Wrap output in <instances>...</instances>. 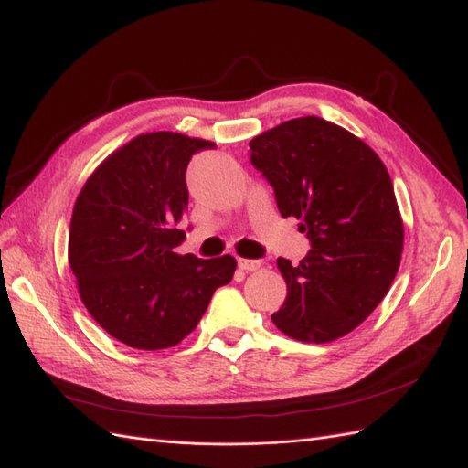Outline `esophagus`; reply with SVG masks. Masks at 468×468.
Wrapping results in <instances>:
<instances>
[{"label": "esophagus", "instance_id": "34e87169", "mask_svg": "<svg viewBox=\"0 0 468 468\" xmlns=\"http://www.w3.org/2000/svg\"><path fill=\"white\" fill-rule=\"evenodd\" d=\"M261 267L259 259H239V269L243 271H257Z\"/></svg>", "mask_w": 468, "mask_h": 468}]
</instances>
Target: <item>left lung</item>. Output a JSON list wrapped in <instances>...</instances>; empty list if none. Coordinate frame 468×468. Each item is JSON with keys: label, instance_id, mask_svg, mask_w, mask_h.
<instances>
[{"label": "left lung", "instance_id": "obj_1", "mask_svg": "<svg viewBox=\"0 0 468 468\" xmlns=\"http://www.w3.org/2000/svg\"><path fill=\"white\" fill-rule=\"evenodd\" d=\"M283 217H297L311 251L279 257L287 299L271 319L303 343L356 329L388 292L403 255V219L385 163L363 139L307 115L249 141Z\"/></svg>", "mask_w": 468, "mask_h": 468}]
</instances>
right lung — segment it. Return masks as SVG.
Returning <instances> with one entry per match:
<instances>
[{"instance_id":"right-lung-1","label":"right lung","mask_w":468,"mask_h":468,"mask_svg":"<svg viewBox=\"0 0 468 468\" xmlns=\"http://www.w3.org/2000/svg\"><path fill=\"white\" fill-rule=\"evenodd\" d=\"M213 141L173 132L133 137L101 161L73 205L68 257L85 309L133 349L179 345L217 287L233 279L231 255H177L187 209L185 171Z\"/></svg>"}]
</instances>
